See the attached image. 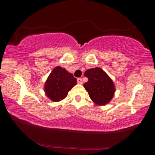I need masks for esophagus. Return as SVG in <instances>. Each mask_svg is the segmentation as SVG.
<instances>
[{
  "label": "esophagus",
  "instance_id": "1",
  "mask_svg": "<svg viewBox=\"0 0 155 155\" xmlns=\"http://www.w3.org/2000/svg\"><path fill=\"white\" fill-rule=\"evenodd\" d=\"M77 81H78V84H82V78H78L77 79Z\"/></svg>",
  "mask_w": 155,
  "mask_h": 155
}]
</instances>
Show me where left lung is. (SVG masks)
<instances>
[{"instance_id":"obj_1","label":"left lung","mask_w":155,"mask_h":155,"mask_svg":"<svg viewBox=\"0 0 155 155\" xmlns=\"http://www.w3.org/2000/svg\"><path fill=\"white\" fill-rule=\"evenodd\" d=\"M84 76L89 80L84 83V87L89 93L91 101L98 105L108 104L115 91L111 78L98 67L87 70Z\"/></svg>"}]
</instances>
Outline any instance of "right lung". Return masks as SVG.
Returning a JSON list of instances; mask_svg holds the SVG:
<instances>
[{
	"label": "right lung",
	"instance_id": "obj_1",
	"mask_svg": "<svg viewBox=\"0 0 155 155\" xmlns=\"http://www.w3.org/2000/svg\"><path fill=\"white\" fill-rule=\"evenodd\" d=\"M77 84L72 73L61 66H57L49 75L45 84L46 96L54 102L60 101L67 96L68 91Z\"/></svg>",
	"mask_w": 155,
	"mask_h": 155
}]
</instances>
